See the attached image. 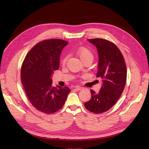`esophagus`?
<instances>
[{
  "label": "esophagus",
  "mask_w": 149,
  "mask_h": 149,
  "mask_svg": "<svg viewBox=\"0 0 149 149\" xmlns=\"http://www.w3.org/2000/svg\"><path fill=\"white\" fill-rule=\"evenodd\" d=\"M81 89H83V88H81L80 86H77V87H75V90H77V91H80Z\"/></svg>",
  "instance_id": "obj_1"
}]
</instances>
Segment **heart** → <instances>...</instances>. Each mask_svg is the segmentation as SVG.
Returning a JSON list of instances; mask_svg holds the SVG:
<instances>
[{"mask_svg": "<svg viewBox=\"0 0 149 149\" xmlns=\"http://www.w3.org/2000/svg\"><path fill=\"white\" fill-rule=\"evenodd\" d=\"M75 53L77 54V56L81 59L82 61H84V60L89 58L93 60V54L91 52V51L87 48H85V47H80V48H78L76 50ZM66 61V57L64 58L61 60V64L65 65Z\"/></svg>", "mask_w": 149, "mask_h": 149, "instance_id": "heart-1", "label": "heart"}]
</instances>
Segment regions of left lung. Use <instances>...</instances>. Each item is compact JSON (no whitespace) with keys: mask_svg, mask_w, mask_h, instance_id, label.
Segmentation results:
<instances>
[{"mask_svg":"<svg viewBox=\"0 0 149 149\" xmlns=\"http://www.w3.org/2000/svg\"><path fill=\"white\" fill-rule=\"evenodd\" d=\"M88 40L98 51L97 77L102 80V86L98 93L91 90V100L84 104L90 112L101 113L109 110L121 97L126 85L127 68L123 54L114 43L103 38Z\"/></svg>","mask_w":149,"mask_h":149,"instance_id":"left-lung-1","label":"left lung"}]
</instances>
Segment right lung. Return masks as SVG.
<instances>
[{
	"label": "right lung",
	"mask_w": 149,
	"mask_h": 149,
	"mask_svg": "<svg viewBox=\"0 0 149 149\" xmlns=\"http://www.w3.org/2000/svg\"><path fill=\"white\" fill-rule=\"evenodd\" d=\"M68 42L61 39L45 40L36 44L27 54L21 68V81L26 95L38 111L47 114L64 105L70 89L52 86L51 77L58 70L62 49Z\"/></svg>",
	"instance_id": "obj_1"
}]
</instances>
